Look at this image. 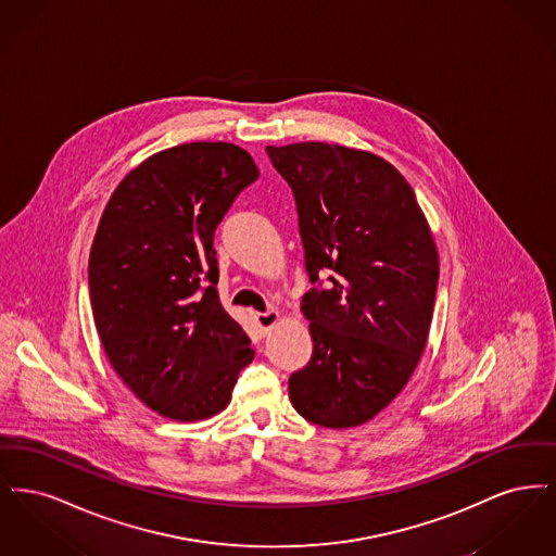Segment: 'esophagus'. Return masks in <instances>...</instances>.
<instances>
[{"label":"esophagus","instance_id":"obj_1","mask_svg":"<svg viewBox=\"0 0 556 556\" xmlns=\"http://www.w3.org/2000/svg\"><path fill=\"white\" fill-rule=\"evenodd\" d=\"M254 320H256V325H258V329H261V333L265 336V333H268V329L279 320V313L277 311H266V313H258L256 317H254Z\"/></svg>","mask_w":556,"mask_h":556}]
</instances>
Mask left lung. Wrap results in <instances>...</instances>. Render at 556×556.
<instances>
[{
    "instance_id": "8db88e82",
    "label": "left lung",
    "mask_w": 556,
    "mask_h": 556,
    "mask_svg": "<svg viewBox=\"0 0 556 556\" xmlns=\"http://www.w3.org/2000/svg\"><path fill=\"white\" fill-rule=\"evenodd\" d=\"M293 191L313 356L291 372L293 408L311 424H367L417 369L433 315L440 261L413 187L370 152L304 141L266 146ZM318 274L330 286L319 288Z\"/></svg>"
}]
</instances>
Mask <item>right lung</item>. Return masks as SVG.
Instances as JSON below:
<instances>
[{"instance_id":"add662e5","label":"right lung","mask_w":556,"mask_h":556,"mask_svg":"<svg viewBox=\"0 0 556 556\" xmlns=\"http://www.w3.org/2000/svg\"><path fill=\"white\" fill-rule=\"evenodd\" d=\"M233 143L193 141L143 160L114 189L89 254V298L108 361L173 421L220 413L252 363L218 300L214 231L258 179Z\"/></svg>"}]
</instances>
